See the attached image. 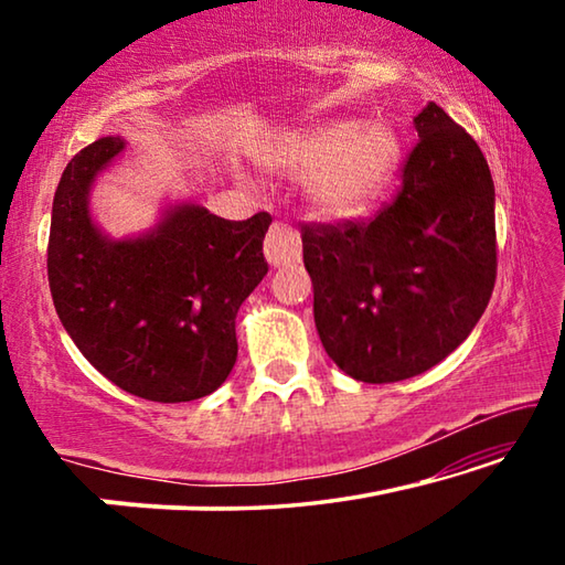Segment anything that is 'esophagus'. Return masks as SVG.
<instances>
[{
	"instance_id": "esophagus-1",
	"label": "esophagus",
	"mask_w": 565,
	"mask_h": 565,
	"mask_svg": "<svg viewBox=\"0 0 565 565\" xmlns=\"http://www.w3.org/2000/svg\"><path fill=\"white\" fill-rule=\"evenodd\" d=\"M264 254L269 259L271 266H286V264H296L301 259V238L296 228L289 224L276 222L271 224L269 234H266L264 242Z\"/></svg>"
}]
</instances>
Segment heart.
<instances>
[{"label":"heart","mask_w":565,"mask_h":565,"mask_svg":"<svg viewBox=\"0 0 565 565\" xmlns=\"http://www.w3.org/2000/svg\"><path fill=\"white\" fill-rule=\"evenodd\" d=\"M401 159L388 124L329 121L291 134L276 161L294 177L313 179V202L329 216H356L384 194Z\"/></svg>","instance_id":"heart-1"}]
</instances>
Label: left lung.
Masks as SVG:
<instances>
[{"label":"left lung","mask_w":565,"mask_h":565,"mask_svg":"<svg viewBox=\"0 0 565 565\" xmlns=\"http://www.w3.org/2000/svg\"><path fill=\"white\" fill-rule=\"evenodd\" d=\"M414 121L401 186L374 218L301 226L319 339L363 384L444 361L495 284V191L481 149L434 102Z\"/></svg>","instance_id":"1"}]
</instances>
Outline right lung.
I'll return each mask as SVG.
<instances>
[{"mask_svg":"<svg viewBox=\"0 0 565 565\" xmlns=\"http://www.w3.org/2000/svg\"><path fill=\"white\" fill-rule=\"evenodd\" d=\"M124 149L102 137L66 164L54 194L46 274L76 349L131 396L181 404L209 396L236 363V311L269 271L271 214L244 222L171 206L154 232L111 242L92 224L94 177Z\"/></svg>","mask_w":565,"mask_h":565,"instance_id":"add662e5","label":"right lung"}]
</instances>
